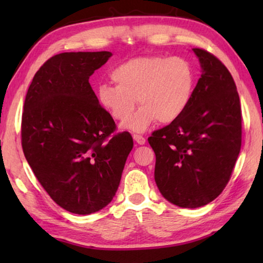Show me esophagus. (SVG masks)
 Listing matches in <instances>:
<instances>
[{
	"instance_id": "obj_1",
	"label": "esophagus",
	"mask_w": 263,
	"mask_h": 263,
	"mask_svg": "<svg viewBox=\"0 0 263 263\" xmlns=\"http://www.w3.org/2000/svg\"><path fill=\"white\" fill-rule=\"evenodd\" d=\"M133 139H135V141L138 145H145V142H146L145 138L140 135H133Z\"/></svg>"
}]
</instances>
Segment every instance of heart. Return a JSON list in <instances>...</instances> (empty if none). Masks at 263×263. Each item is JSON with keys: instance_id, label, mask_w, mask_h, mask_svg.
Here are the masks:
<instances>
[{"instance_id": "heart-1", "label": "heart", "mask_w": 263, "mask_h": 263, "mask_svg": "<svg viewBox=\"0 0 263 263\" xmlns=\"http://www.w3.org/2000/svg\"><path fill=\"white\" fill-rule=\"evenodd\" d=\"M110 78L115 86L101 84L99 103L115 121L125 122L138 99L141 109L122 125L138 133L147 131L158 121H177L189 108L196 84L193 66L179 57L132 58L111 70Z\"/></svg>"}]
</instances>
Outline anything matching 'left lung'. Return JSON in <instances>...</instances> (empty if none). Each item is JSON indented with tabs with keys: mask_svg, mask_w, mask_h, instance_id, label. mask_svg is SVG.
<instances>
[{
	"mask_svg": "<svg viewBox=\"0 0 263 263\" xmlns=\"http://www.w3.org/2000/svg\"><path fill=\"white\" fill-rule=\"evenodd\" d=\"M193 51L202 75L189 108L148 138L160 193L188 209L206 205L221 194L241 147V108L232 75L211 53Z\"/></svg>",
	"mask_w": 263,
	"mask_h": 263,
	"instance_id": "obj_1",
	"label": "left lung"
}]
</instances>
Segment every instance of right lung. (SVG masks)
Segmentation results:
<instances>
[{"instance_id": "add662e5", "label": "right lung", "mask_w": 263, "mask_h": 263, "mask_svg": "<svg viewBox=\"0 0 263 263\" xmlns=\"http://www.w3.org/2000/svg\"><path fill=\"white\" fill-rule=\"evenodd\" d=\"M112 53L65 52L44 64L31 82L22 116V147L58 205L90 215L112 201L127 155L128 132L102 108L89 78Z\"/></svg>"}]
</instances>
